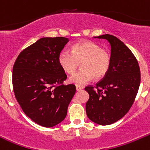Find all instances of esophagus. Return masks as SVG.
I'll return each instance as SVG.
<instances>
[{
  "label": "esophagus",
  "instance_id": "obj_1",
  "mask_svg": "<svg viewBox=\"0 0 150 150\" xmlns=\"http://www.w3.org/2000/svg\"><path fill=\"white\" fill-rule=\"evenodd\" d=\"M75 88H76V91H81V89H83V87L79 86H75Z\"/></svg>",
  "mask_w": 150,
  "mask_h": 150
}]
</instances>
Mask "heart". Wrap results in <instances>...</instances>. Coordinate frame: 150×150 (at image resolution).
<instances>
[{
  "instance_id": "heart-1",
  "label": "heart",
  "mask_w": 150,
  "mask_h": 150,
  "mask_svg": "<svg viewBox=\"0 0 150 150\" xmlns=\"http://www.w3.org/2000/svg\"><path fill=\"white\" fill-rule=\"evenodd\" d=\"M81 64V70L69 78V83L83 86L96 79L104 78L111 65V56L99 45L91 41L77 42L72 47V52L64 50L59 56V63L65 72L72 74Z\"/></svg>"
}]
</instances>
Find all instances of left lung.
I'll use <instances>...</instances> for the list:
<instances>
[{
    "label": "left lung",
    "instance_id": "obj_1",
    "mask_svg": "<svg viewBox=\"0 0 150 150\" xmlns=\"http://www.w3.org/2000/svg\"><path fill=\"white\" fill-rule=\"evenodd\" d=\"M106 40L110 45L111 65L107 75L93 86L86 87L89 94L86 104L88 118L100 125H108L122 118L136 97L141 75L139 63L131 50L116 36H94Z\"/></svg>",
    "mask_w": 150,
    "mask_h": 150
}]
</instances>
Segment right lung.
Instances as JSON below:
<instances>
[{"label":"right lung","mask_w":150,"mask_h":150,"mask_svg":"<svg viewBox=\"0 0 150 150\" xmlns=\"http://www.w3.org/2000/svg\"><path fill=\"white\" fill-rule=\"evenodd\" d=\"M69 41L65 37H42L23 50L13 67L16 99L25 114L43 127L62 122L75 95V85L62 84L67 75L59 63Z\"/></svg>","instance_id":"1"}]
</instances>
